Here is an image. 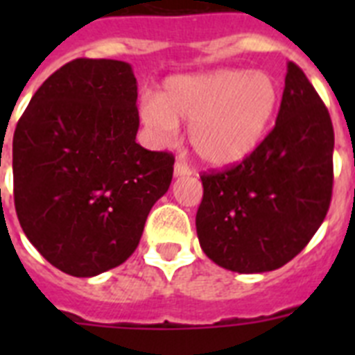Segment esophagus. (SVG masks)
Masks as SVG:
<instances>
[{
  "label": "esophagus",
  "instance_id": "34e87169",
  "mask_svg": "<svg viewBox=\"0 0 355 355\" xmlns=\"http://www.w3.org/2000/svg\"><path fill=\"white\" fill-rule=\"evenodd\" d=\"M192 174V171L184 165L183 162H175L174 165V175L175 178H183V175H190Z\"/></svg>",
  "mask_w": 355,
  "mask_h": 355
}]
</instances>
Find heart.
I'll use <instances>...</instances> for the list:
<instances>
[{
  "label": "heart",
  "instance_id": "obj_1",
  "mask_svg": "<svg viewBox=\"0 0 355 355\" xmlns=\"http://www.w3.org/2000/svg\"><path fill=\"white\" fill-rule=\"evenodd\" d=\"M279 103V87L265 71L206 72L175 76L162 94L144 105V121L159 140L190 124L193 153L209 167H231L254 153L265 137Z\"/></svg>",
  "mask_w": 355,
  "mask_h": 355
}]
</instances>
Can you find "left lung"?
<instances>
[{"instance_id":"left-lung-1","label":"left lung","mask_w":355,"mask_h":355,"mask_svg":"<svg viewBox=\"0 0 355 355\" xmlns=\"http://www.w3.org/2000/svg\"><path fill=\"white\" fill-rule=\"evenodd\" d=\"M334 130L302 69L288 62L275 128L240 165L200 175V249L225 270L281 268L309 243L332 196Z\"/></svg>"}]
</instances>
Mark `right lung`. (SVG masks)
<instances>
[{"label": "right lung", "instance_id": "1", "mask_svg": "<svg viewBox=\"0 0 355 355\" xmlns=\"http://www.w3.org/2000/svg\"><path fill=\"white\" fill-rule=\"evenodd\" d=\"M137 97L130 64L78 58L40 85L15 126L19 224L44 258L74 277L126 261L171 187L172 155L137 144Z\"/></svg>", "mask_w": 355, "mask_h": 355}]
</instances>
